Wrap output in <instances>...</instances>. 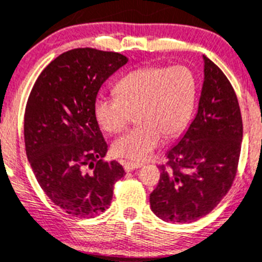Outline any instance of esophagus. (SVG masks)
I'll use <instances>...</instances> for the list:
<instances>
[{
    "label": "esophagus",
    "instance_id": "obj_1",
    "mask_svg": "<svg viewBox=\"0 0 262 262\" xmlns=\"http://www.w3.org/2000/svg\"><path fill=\"white\" fill-rule=\"evenodd\" d=\"M140 167H142V163H138V162H130V160L124 162V169H125L126 172L133 171V169L140 168Z\"/></svg>",
    "mask_w": 262,
    "mask_h": 262
}]
</instances>
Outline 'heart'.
Returning <instances> with one entry per match:
<instances>
[{
    "mask_svg": "<svg viewBox=\"0 0 262 262\" xmlns=\"http://www.w3.org/2000/svg\"><path fill=\"white\" fill-rule=\"evenodd\" d=\"M116 96H99L94 103L98 124L111 134L121 133L133 120L138 125L115 141L117 157L143 160L166 138H175L189 124L197 96L192 70L178 67H143L124 75Z\"/></svg>",
    "mask_w": 262,
    "mask_h": 262,
    "instance_id": "heart-1",
    "label": "heart"
}]
</instances>
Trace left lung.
Returning a JSON list of instances; mask_svg holds the SVG:
<instances>
[{
    "label": "left lung",
    "mask_w": 262,
    "mask_h": 262,
    "mask_svg": "<svg viewBox=\"0 0 262 262\" xmlns=\"http://www.w3.org/2000/svg\"><path fill=\"white\" fill-rule=\"evenodd\" d=\"M205 79L199 112L178 145L160 164L159 183L150 194L151 210L171 223H190L210 213L235 180L243 121L234 87L204 56Z\"/></svg>",
    "instance_id": "obj_1"
}]
</instances>
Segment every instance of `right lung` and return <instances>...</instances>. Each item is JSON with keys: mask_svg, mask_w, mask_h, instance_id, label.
Wrapping results in <instances>:
<instances>
[{"mask_svg": "<svg viewBox=\"0 0 262 262\" xmlns=\"http://www.w3.org/2000/svg\"><path fill=\"white\" fill-rule=\"evenodd\" d=\"M126 62L117 52L72 49L40 73L28 96V162L48 199L72 216L93 218L107 210L115 183L125 175L116 160H102L108 145L94 103L102 84Z\"/></svg>", "mask_w": 262, "mask_h": 262, "instance_id": "right-lung-1", "label": "right lung"}]
</instances>
